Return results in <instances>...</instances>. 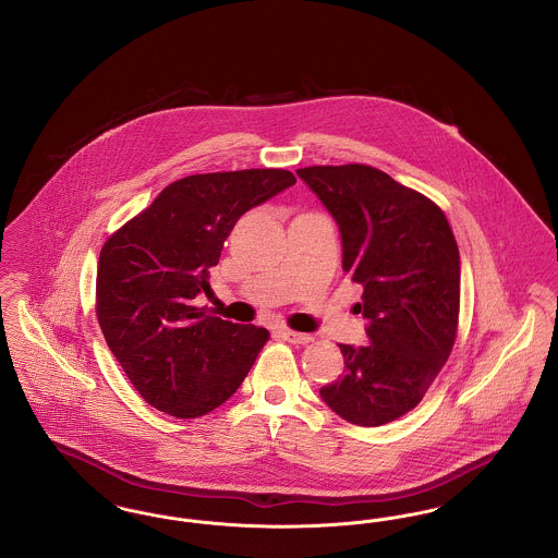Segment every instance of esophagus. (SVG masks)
Masks as SVG:
<instances>
[{
  "label": "esophagus",
  "instance_id": "1",
  "mask_svg": "<svg viewBox=\"0 0 558 558\" xmlns=\"http://www.w3.org/2000/svg\"><path fill=\"white\" fill-rule=\"evenodd\" d=\"M278 332H280V337H282L284 341H289L292 345H307V343H312V335L294 332V330H289V328H280Z\"/></svg>",
  "mask_w": 558,
  "mask_h": 558
}]
</instances>
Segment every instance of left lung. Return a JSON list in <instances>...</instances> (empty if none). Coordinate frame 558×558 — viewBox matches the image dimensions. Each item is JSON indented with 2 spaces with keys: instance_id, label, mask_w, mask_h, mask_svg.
<instances>
[{
  "instance_id": "1",
  "label": "left lung",
  "mask_w": 558,
  "mask_h": 558,
  "mask_svg": "<svg viewBox=\"0 0 558 558\" xmlns=\"http://www.w3.org/2000/svg\"><path fill=\"white\" fill-rule=\"evenodd\" d=\"M296 175L335 217L343 269L364 287L353 312L368 319V345H341L345 371L319 396L351 425L391 423L421 403L456 341L460 255L450 223L421 192L368 165Z\"/></svg>"
}]
</instances>
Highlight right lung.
<instances>
[{
	"instance_id": "add662e5",
	"label": "right lung",
	"mask_w": 558,
	"mask_h": 558,
	"mask_svg": "<svg viewBox=\"0 0 558 558\" xmlns=\"http://www.w3.org/2000/svg\"><path fill=\"white\" fill-rule=\"evenodd\" d=\"M296 180L284 169L187 175L105 242L96 314L137 393L175 418H198L236 393L266 328L207 316L209 269L248 209Z\"/></svg>"
}]
</instances>
